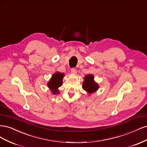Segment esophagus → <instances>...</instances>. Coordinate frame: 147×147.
Masks as SVG:
<instances>
[{"label":"esophagus","mask_w":147,"mask_h":147,"mask_svg":"<svg viewBox=\"0 0 147 147\" xmlns=\"http://www.w3.org/2000/svg\"><path fill=\"white\" fill-rule=\"evenodd\" d=\"M71 73H72L73 75H76L77 73V71L75 69L72 68V69H71Z\"/></svg>","instance_id":"34e87169"}]
</instances>
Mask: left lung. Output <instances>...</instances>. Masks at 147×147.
Returning a JSON list of instances; mask_svg holds the SVG:
<instances>
[{"label": "left lung", "mask_w": 147, "mask_h": 147, "mask_svg": "<svg viewBox=\"0 0 147 147\" xmlns=\"http://www.w3.org/2000/svg\"><path fill=\"white\" fill-rule=\"evenodd\" d=\"M99 88V85L94 80V76L88 74L84 77L83 83V89L89 94L96 92Z\"/></svg>", "instance_id": "left-lung-1"}]
</instances>
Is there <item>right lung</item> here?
<instances>
[{"label": "right lung", "mask_w": 147, "mask_h": 147, "mask_svg": "<svg viewBox=\"0 0 147 147\" xmlns=\"http://www.w3.org/2000/svg\"><path fill=\"white\" fill-rule=\"evenodd\" d=\"M64 76V74L57 72L55 74H53L52 77L48 82L47 86L50 89L52 93L54 94H58L59 92L58 88L62 86L63 84V79Z\"/></svg>", "instance_id": "obj_1"}]
</instances>
